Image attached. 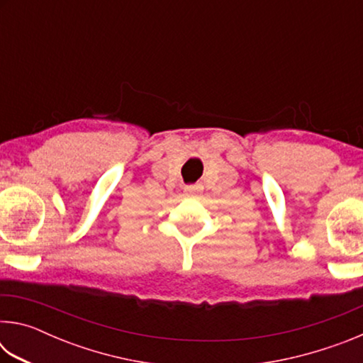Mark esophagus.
Returning <instances> with one entry per match:
<instances>
[{
  "label": "esophagus",
  "instance_id": "esophagus-1",
  "mask_svg": "<svg viewBox=\"0 0 363 363\" xmlns=\"http://www.w3.org/2000/svg\"><path fill=\"white\" fill-rule=\"evenodd\" d=\"M200 190V186H186L184 187V192L186 194H195V192H199Z\"/></svg>",
  "mask_w": 363,
  "mask_h": 363
}]
</instances>
